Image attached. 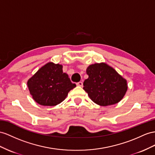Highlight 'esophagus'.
Instances as JSON below:
<instances>
[{
    "label": "esophagus",
    "instance_id": "1",
    "mask_svg": "<svg viewBox=\"0 0 155 155\" xmlns=\"http://www.w3.org/2000/svg\"><path fill=\"white\" fill-rule=\"evenodd\" d=\"M77 85L78 86H81L82 87V85H83V83H82V82L80 81V82H78L77 83Z\"/></svg>",
    "mask_w": 155,
    "mask_h": 155
}]
</instances>
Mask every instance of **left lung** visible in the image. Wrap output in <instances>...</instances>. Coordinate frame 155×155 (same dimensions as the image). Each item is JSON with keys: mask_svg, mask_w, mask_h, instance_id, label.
<instances>
[{"mask_svg": "<svg viewBox=\"0 0 155 155\" xmlns=\"http://www.w3.org/2000/svg\"><path fill=\"white\" fill-rule=\"evenodd\" d=\"M88 78L83 83L85 92L94 103L101 106L120 101L127 91V82L106 63H95L86 69Z\"/></svg>", "mask_w": 155, "mask_h": 155, "instance_id": "1", "label": "left lung"}]
</instances>
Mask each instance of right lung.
<instances>
[{
	"label": "right lung",
	"mask_w": 155,
	"mask_h": 155,
	"mask_svg": "<svg viewBox=\"0 0 155 155\" xmlns=\"http://www.w3.org/2000/svg\"><path fill=\"white\" fill-rule=\"evenodd\" d=\"M33 100L44 106L60 104L76 84L71 82L68 74L63 73L62 65L48 63L42 67L27 82Z\"/></svg>",
	"instance_id": "right-lung-1"
}]
</instances>
